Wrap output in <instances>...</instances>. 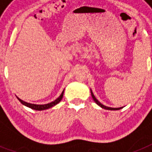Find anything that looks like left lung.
<instances>
[{
  "instance_id": "1",
  "label": "left lung",
  "mask_w": 152,
  "mask_h": 152,
  "mask_svg": "<svg viewBox=\"0 0 152 152\" xmlns=\"http://www.w3.org/2000/svg\"><path fill=\"white\" fill-rule=\"evenodd\" d=\"M91 96H92L93 100H94L95 103H96L98 106H100V107H101V108L105 109V110H121V109L123 108V107H119V108H113V107H106V106L103 105V104H102V103H100V102L98 101L97 99H96V98L95 97V96H94V94H93V92H92V91H91Z\"/></svg>"
}]
</instances>
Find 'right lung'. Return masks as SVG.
<instances>
[{
    "label": "right lung",
    "mask_w": 152,
    "mask_h": 152,
    "mask_svg": "<svg viewBox=\"0 0 152 152\" xmlns=\"http://www.w3.org/2000/svg\"><path fill=\"white\" fill-rule=\"evenodd\" d=\"M64 91H62V93L61 94V95H60V96H58V97L56 100L51 102V103H47V104H42V105L41 104H40V105H39V104H33V103H27V102H25V101H23V100H21V99H20L18 96H17V98L19 100H20V102L22 103L23 105L26 106V107H29V108L33 109V110H47V109H49V108H51V107L56 106V104H58V103H59V102L62 100L63 94H64Z\"/></svg>",
    "instance_id": "obj_1"
}]
</instances>
